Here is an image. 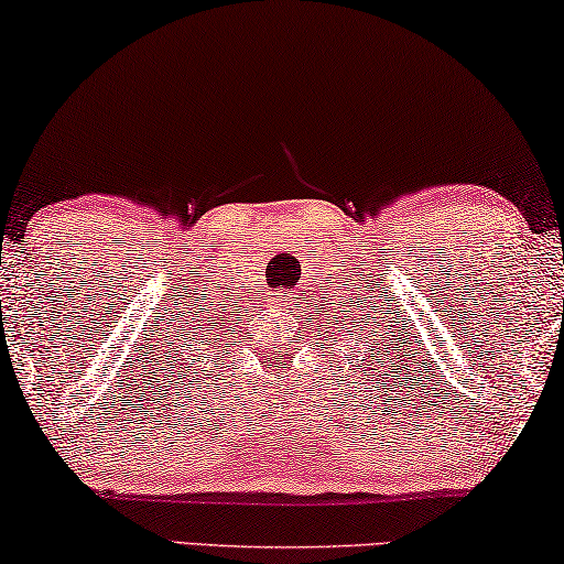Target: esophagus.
Segmentation results:
<instances>
[{
    "instance_id": "34e87169",
    "label": "esophagus",
    "mask_w": 564,
    "mask_h": 564,
    "mask_svg": "<svg viewBox=\"0 0 564 564\" xmlns=\"http://www.w3.org/2000/svg\"><path fill=\"white\" fill-rule=\"evenodd\" d=\"M290 297H292V294H288V292H282V294H280V302H282V305H284V302H290Z\"/></svg>"
}]
</instances>
